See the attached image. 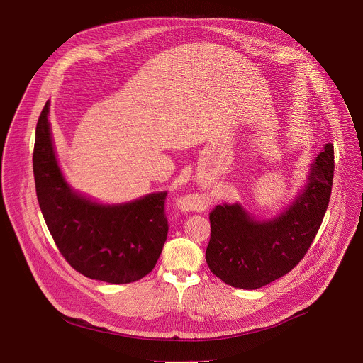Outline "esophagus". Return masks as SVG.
Listing matches in <instances>:
<instances>
[{
    "mask_svg": "<svg viewBox=\"0 0 363 363\" xmlns=\"http://www.w3.org/2000/svg\"><path fill=\"white\" fill-rule=\"evenodd\" d=\"M179 208H182L184 211H192V210H201L203 206V201L202 198L196 196V195H188L182 199L178 201Z\"/></svg>",
    "mask_w": 363,
    "mask_h": 363,
    "instance_id": "1",
    "label": "esophagus"
}]
</instances>
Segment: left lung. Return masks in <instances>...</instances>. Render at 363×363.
Masks as SVG:
<instances>
[{"mask_svg": "<svg viewBox=\"0 0 363 363\" xmlns=\"http://www.w3.org/2000/svg\"><path fill=\"white\" fill-rule=\"evenodd\" d=\"M333 171V145L326 143L293 202L273 218H255L240 202L217 205L210 214L211 238L205 252L210 270L244 290L260 289L293 270L320 228Z\"/></svg>", "mask_w": 363, "mask_h": 363, "instance_id": "1", "label": "left lung"}]
</instances>
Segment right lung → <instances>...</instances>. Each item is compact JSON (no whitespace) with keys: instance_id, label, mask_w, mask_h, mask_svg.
Segmentation results:
<instances>
[{"instance_id":"add662e5","label":"right lung","mask_w":363,"mask_h":363,"mask_svg":"<svg viewBox=\"0 0 363 363\" xmlns=\"http://www.w3.org/2000/svg\"><path fill=\"white\" fill-rule=\"evenodd\" d=\"M48 115L50 100L35 128L33 169L40 210L56 245L89 279L125 284L145 277L167 241V191L101 203L73 189L59 165Z\"/></svg>"}]
</instances>
